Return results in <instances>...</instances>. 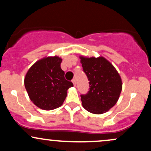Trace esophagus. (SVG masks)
Masks as SVG:
<instances>
[{"label": "esophagus", "mask_w": 151, "mask_h": 151, "mask_svg": "<svg viewBox=\"0 0 151 151\" xmlns=\"http://www.w3.org/2000/svg\"><path fill=\"white\" fill-rule=\"evenodd\" d=\"M72 83H73V84H74V86H76V79H72Z\"/></svg>", "instance_id": "1"}]
</instances>
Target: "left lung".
I'll use <instances>...</instances> for the list:
<instances>
[{"label":"left lung","mask_w":151,"mask_h":151,"mask_svg":"<svg viewBox=\"0 0 151 151\" xmlns=\"http://www.w3.org/2000/svg\"><path fill=\"white\" fill-rule=\"evenodd\" d=\"M83 71L89 81V91L81 95L82 106L94 114L108 111L116 104L122 90V81L113 65L104 57L80 56Z\"/></svg>","instance_id":"obj_1"}]
</instances>
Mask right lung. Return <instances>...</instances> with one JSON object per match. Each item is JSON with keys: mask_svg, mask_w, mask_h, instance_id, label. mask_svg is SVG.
Returning a JSON list of instances; mask_svg holds the SVG:
<instances>
[{"mask_svg": "<svg viewBox=\"0 0 151 151\" xmlns=\"http://www.w3.org/2000/svg\"><path fill=\"white\" fill-rule=\"evenodd\" d=\"M62 59L58 56L45 57L32 65L25 77L24 84L30 100L43 110L61 106L67 90L73 86L66 80L61 69Z\"/></svg>", "mask_w": 151, "mask_h": 151, "instance_id": "1", "label": "right lung"}]
</instances>
